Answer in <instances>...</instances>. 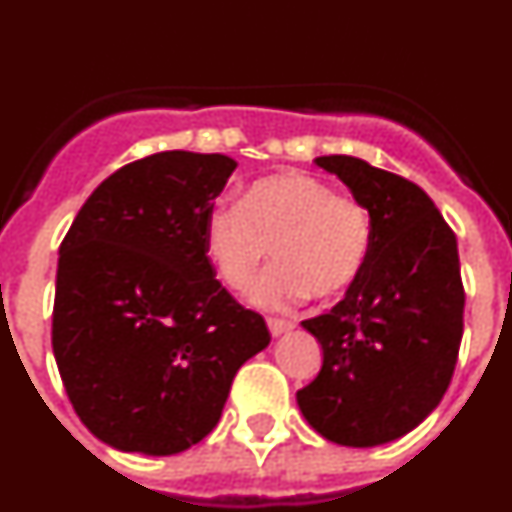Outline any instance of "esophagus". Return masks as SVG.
<instances>
[{
	"label": "esophagus",
	"instance_id": "1",
	"mask_svg": "<svg viewBox=\"0 0 512 512\" xmlns=\"http://www.w3.org/2000/svg\"><path fill=\"white\" fill-rule=\"evenodd\" d=\"M266 325H269L271 336H282V333H287V330L295 328V323H292V320H284V318H269L266 320Z\"/></svg>",
	"mask_w": 512,
	"mask_h": 512
}]
</instances>
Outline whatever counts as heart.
Wrapping results in <instances>:
<instances>
[{"instance_id": "b5f03b06", "label": "heart", "mask_w": 512, "mask_h": 512, "mask_svg": "<svg viewBox=\"0 0 512 512\" xmlns=\"http://www.w3.org/2000/svg\"><path fill=\"white\" fill-rule=\"evenodd\" d=\"M202 241L212 269L243 289L272 248L275 264L248 287V300L287 310L307 295H341L372 251V215L351 194L305 171H284L248 184L238 205L217 202L205 215Z\"/></svg>"}]
</instances>
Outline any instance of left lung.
<instances>
[{"instance_id":"8db88e82","label":"left lung","mask_w":512,"mask_h":512,"mask_svg":"<svg viewBox=\"0 0 512 512\" xmlns=\"http://www.w3.org/2000/svg\"><path fill=\"white\" fill-rule=\"evenodd\" d=\"M372 215V251L346 297L302 320L323 346L297 392L307 423L341 446L405 436L449 390L464 333L456 235L418 184L354 156H320Z\"/></svg>"}]
</instances>
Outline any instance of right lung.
Instances as JSON below:
<instances>
[{
	"mask_svg": "<svg viewBox=\"0 0 512 512\" xmlns=\"http://www.w3.org/2000/svg\"><path fill=\"white\" fill-rule=\"evenodd\" d=\"M235 166L223 153L140 158L94 189L63 238L53 356L81 423L112 449L171 456L200 443L235 372L269 346L202 241Z\"/></svg>",
	"mask_w": 512,
	"mask_h": 512,
	"instance_id": "add662e5",
	"label": "right lung"
}]
</instances>
